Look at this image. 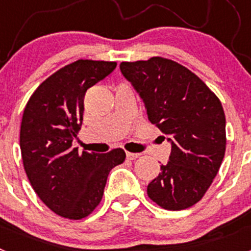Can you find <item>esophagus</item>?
<instances>
[{"instance_id":"esophagus-1","label":"esophagus","mask_w":251,"mask_h":251,"mask_svg":"<svg viewBox=\"0 0 251 251\" xmlns=\"http://www.w3.org/2000/svg\"><path fill=\"white\" fill-rule=\"evenodd\" d=\"M141 156V153H133V152H127V158L128 159H136Z\"/></svg>"}]
</instances>
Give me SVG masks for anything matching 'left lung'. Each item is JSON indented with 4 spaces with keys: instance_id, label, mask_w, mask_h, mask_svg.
Returning <instances> with one entry per match:
<instances>
[{
    "instance_id": "8db88e82",
    "label": "left lung",
    "mask_w": 251,
    "mask_h": 251,
    "mask_svg": "<svg viewBox=\"0 0 251 251\" xmlns=\"http://www.w3.org/2000/svg\"><path fill=\"white\" fill-rule=\"evenodd\" d=\"M121 72L145 101L148 121L172 145L170 161L148 185V197L171 211L191 207L211 186L225 156L220 99L191 70L166 57L123 61Z\"/></svg>"
}]
</instances>
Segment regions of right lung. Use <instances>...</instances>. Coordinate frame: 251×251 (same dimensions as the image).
<instances>
[{
  "instance_id": "add662e5",
  "label": "right lung",
  "mask_w": 251,
  "mask_h": 251,
  "mask_svg": "<svg viewBox=\"0 0 251 251\" xmlns=\"http://www.w3.org/2000/svg\"><path fill=\"white\" fill-rule=\"evenodd\" d=\"M115 66V61L76 60L40 84L24 109L20 148L28 181L51 211L70 220L94 211L110 170L126 159L122 148L80 154L73 147L86 90Z\"/></svg>"
}]
</instances>
